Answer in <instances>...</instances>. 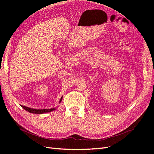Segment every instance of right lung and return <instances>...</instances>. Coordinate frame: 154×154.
Returning a JSON list of instances; mask_svg holds the SVG:
<instances>
[{
  "label": "right lung",
  "mask_w": 154,
  "mask_h": 154,
  "mask_svg": "<svg viewBox=\"0 0 154 154\" xmlns=\"http://www.w3.org/2000/svg\"><path fill=\"white\" fill-rule=\"evenodd\" d=\"M62 99V97H61L60 102H61ZM23 107L24 108L25 110H26L27 111H29V112L34 113V114H43V113H45V112H48L53 111H54V110L56 109L55 108H53V109H42H42L41 110L38 109V110H36V109H34L28 108L26 107H23Z\"/></svg>",
  "instance_id": "1"
}]
</instances>
